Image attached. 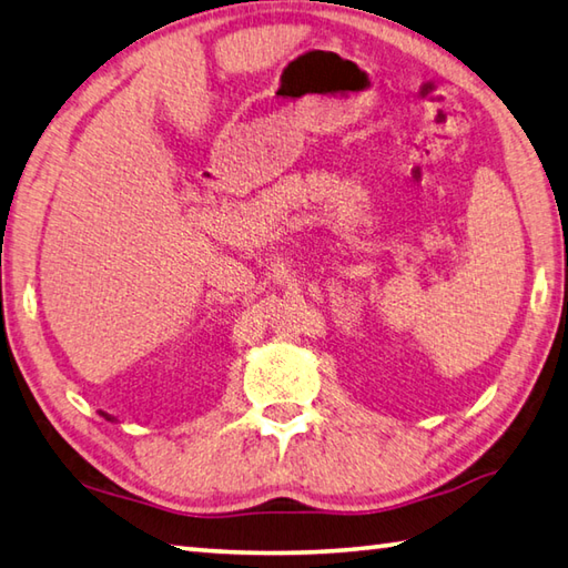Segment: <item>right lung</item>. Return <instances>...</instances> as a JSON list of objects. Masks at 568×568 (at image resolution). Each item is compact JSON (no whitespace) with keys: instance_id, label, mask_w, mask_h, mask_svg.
Here are the masks:
<instances>
[{"instance_id":"obj_1","label":"right lung","mask_w":568,"mask_h":568,"mask_svg":"<svg viewBox=\"0 0 568 568\" xmlns=\"http://www.w3.org/2000/svg\"><path fill=\"white\" fill-rule=\"evenodd\" d=\"M99 415H101V417H105V420H109V423H115V417H113V415H109V413H103V410H99Z\"/></svg>"}]
</instances>
